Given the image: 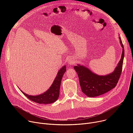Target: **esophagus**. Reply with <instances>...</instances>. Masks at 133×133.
Listing matches in <instances>:
<instances>
[{
	"label": "esophagus",
	"mask_w": 133,
	"mask_h": 133,
	"mask_svg": "<svg viewBox=\"0 0 133 133\" xmlns=\"http://www.w3.org/2000/svg\"><path fill=\"white\" fill-rule=\"evenodd\" d=\"M68 65H73V64H74V61H73V59H72V58L69 59V61H68Z\"/></svg>",
	"instance_id": "obj_1"
}]
</instances>
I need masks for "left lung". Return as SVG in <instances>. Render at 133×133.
<instances>
[{"label": "left lung", "instance_id": "left-lung-1", "mask_svg": "<svg viewBox=\"0 0 133 133\" xmlns=\"http://www.w3.org/2000/svg\"><path fill=\"white\" fill-rule=\"evenodd\" d=\"M123 48L121 58L112 72L105 76H99L93 73L87 67L78 65L75 66L79 80L83 92L89 97L100 96L114 88L120 78L122 71L124 57V49L121 37H119Z\"/></svg>", "mask_w": 133, "mask_h": 133}]
</instances>
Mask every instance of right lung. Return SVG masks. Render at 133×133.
<instances>
[{
  "instance_id": "add662e5",
  "label": "right lung",
  "mask_w": 133,
  "mask_h": 133,
  "mask_svg": "<svg viewBox=\"0 0 133 133\" xmlns=\"http://www.w3.org/2000/svg\"><path fill=\"white\" fill-rule=\"evenodd\" d=\"M66 71V66H63V67L58 71L56 77L54 79L52 84L50 87L49 89L42 94L37 96L28 95L25 94L21 90L25 96L35 103L44 104L52 103L57 100L59 97L62 79Z\"/></svg>"
}]
</instances>
